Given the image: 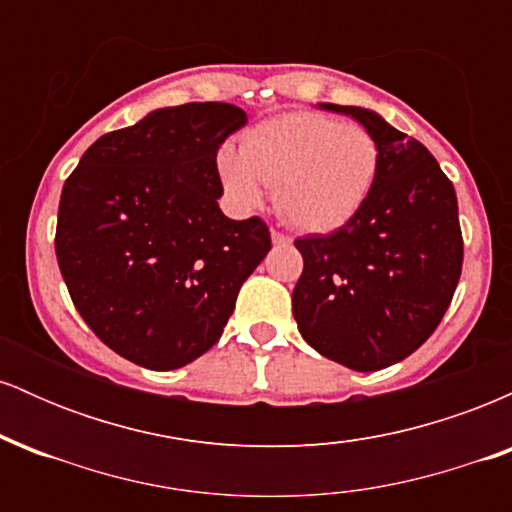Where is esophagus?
Listing matches in <instances>:
<instances>
[{
  "mask_svg": "<svg viewBox=\"0 0 512 512\" xmlns=\"http://www.w3.org/2000/svg\"><path fill=\"white\" fill-rule=\"evenodd\" d=\"M272 243L274 245H289L291 243V236H289V233L276 231V228H272Z\"/></svg>",
  "mask_w": 512,
  "mask_h": 512,
  "instance_id": "1",
  "label": "esophagus"
}]
</instances>
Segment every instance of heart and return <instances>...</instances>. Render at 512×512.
<instances>
[{
    "instance_id": "b5f03b06",
    "label": "heart",
    "mask_w": 512,
    "mask_h": 512,
    "mask_svg": "<svg viewBox=\"0 0 512 512\" xmlns=\"http://www.w3.org/2000/svg\"><path fill=\"white\" fill-rule=\"evenodd\" d=\"M380 168V144L366 127L332 115L291 113L252 127L240 151L223 146L219 173L233 202L262 204L274 185L279 214L303 231L344 226L363 207Z\"/></svg>"
}]
</instances>
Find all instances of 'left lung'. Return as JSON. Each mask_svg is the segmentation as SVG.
Segmentation results:
<instances>
[{"label": "left lung", "mask_w": 512, "mask_h": 512, "mask_svg": "<svg viewBox=\"0 0 512 512\" xmlns=\"http://www.w3.org/2000/svg\"><path fill=\"white\" fill-rule=\"evenodd\" d=\"M378 139L380 168L363 207L327 236L296 240L301 337L354 370H380L436 332L462 274L455 187L424 144L373 110L322 103Z\"/></svg>", "instance_id": "left-lung-1"}]
</instances>
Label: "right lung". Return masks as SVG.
Wrapping results in <instances>:
<instances>
[{"label": "right lung", "mask_w": 512, "mask_h": 512, "mask_svg": "<svg viewBox=\"0 0 512 512\" xmlns=\"http://www.w3.org/2000/svg\"><path fill=\"white\" fill-rule=\"evenodd\" d=\"M248 122L228 103L161 108L103 134L62 187L55 252L74 308L127 361L173 370L219 342L272 248L260 216H223L219 146Z\"/></svg>", "instance_id": "add662e5"}]
</instances>
